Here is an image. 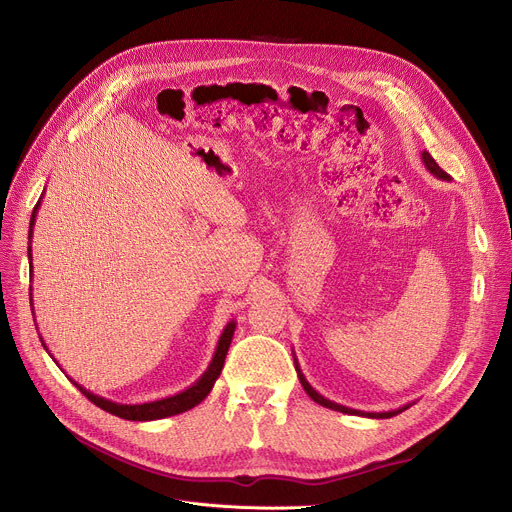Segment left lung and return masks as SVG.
Here are the masks:
<instances>
[{
	"mask_svg": "<svg viewBox=\"0 0 512 512\" xmlns=\"http://www.w3.org/2000/svg\"><path fill=\"white\" fill-rule=\"evenodd\" d=\"M422 162H424V168H426L432 176H437V178H441V180H451V176H449L445 170H441V168H439V164H437L435 160H432V155H430L428 151H422ZM295 371H297V377H299V381H301V385H303L305 393H307V396H309L313 402L320 404V406H324V408H330V410L342 412V414H355V416H365V418H391V416H396V414H400V412H404V410H408V408L412 406V404H406V406H402V408H398V410H389V412H361V410H352V408H346V406H342V404L330 402L328 398L320 396V393L309 385V381H307V379H305V375L301 373V367H299L297 359H295Z\"/></svg>",
	"mask_w": 512,
	"mask_h": 512,
	"instance_id": "obj_1",
	"label": "left lung"
}]
</instances>
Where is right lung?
<instances>
[{
    "label": "right lung",
    "mask_w": 512,
    "mask_h": 512,
    "mask_svg": "<svg viewBox=\"0 0 512 512\" xmlns=\"http://www.w3.org/2000/svg\"><path fill=\"white\" fill-rule=\"evenodd\" d=\"M38 207H41V201L36 203V207L32 211V217H30V231H28V238L30 240H32V227H34V221H36ZM28 260H30V268H32V250L30 248H28ZM30 305H32V299H30ZM233 332H235V320H231L223 328V332L219 336V342H217V348H215V355H213L207 371L199 379H196L190 387H186L184 391H180V393H176V396H170V398H162V400H155V402H145V404H116L112 400L96 396V393L88 391L86 387H82L80 383H75L73 379H71V383L77 389H80L92 404H96L98 408H102V410H106V412H110L114 416L125 418V420L147 422V420H160V418L176 416V414H182V412H186V410H190L194 406H199L209 396V391L213 389L217 377L221 375V369H223V363H225V355H227V350H229ZM41 342L45 346V340H41Z\"/></svg>",
    "instance_id": "add662e5"
}]
</instances>
